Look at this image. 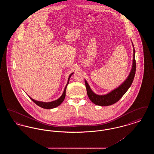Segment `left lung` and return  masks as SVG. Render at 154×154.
Listing matches in <instances>:
<instances>
[{"label": "left lung", "mask_w": 154, "mask_h": 154, "mask_svg": "<svg viewBox=\"0 0 154 154\" xmlns=\"http://www.w3.org/2000/svg\"><path fill=\"white\" fill-rule=\"evenodd\" d=\"M136 73V60H135V50L133 48V65L131 73L126 80L117 88L112 91L108 94L104 95H96L89 87L87 81L85 80V84L87 88V92L88 97L91 102L96 105L101 106H107L112 105L116 102L123 96L127 92L128 89L132 85Z\"/></svg>", "instance_id": "left-lung-1"}]
</instances>
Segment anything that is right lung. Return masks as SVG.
<instances>
[{"instance_id":"1","label":"right lung","mask_w":154,"mask_h":154,"mask_svg":"<svg viewBox=\"0 0 154 154\" xmlns=\"http://www.w3.org/2000/svg\"><path fill=\"white\" fill-rule=\"evenodd\" d=\"M73 74V73L69 75V79H68V81H67V83L66 87H65V88L64 91H63V94L58 99H57V100H55V101H53V102H43L37 101V100H35L32 99L30 96H29V97L30 98V99H31L33 102L36 104L37 106H38L39 107H42V108H43V109H53V108H55V107H58L63 102V101L64 99H65V96H66V88H67V85H68V84H69V79H70V77L72 76V75Z\"/></svg>"}]
</instances>
